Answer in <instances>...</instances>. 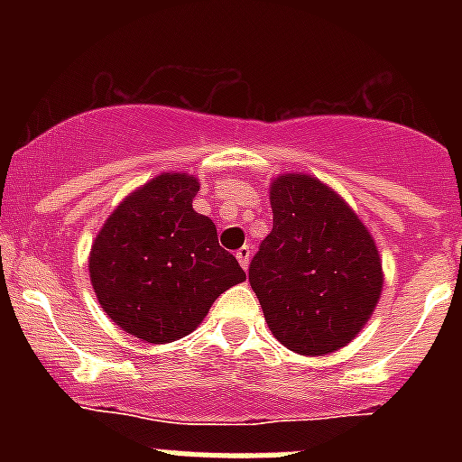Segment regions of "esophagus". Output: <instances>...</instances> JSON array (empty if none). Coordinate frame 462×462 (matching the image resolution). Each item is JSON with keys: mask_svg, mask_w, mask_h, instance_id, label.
<instances>
[{"mask_svg": "<svg viewBox=\"0 0 462 462\" xmlns=\"http://www.w3.org/2000/svg\"><path fill=\"white\" fill-rule=\"evenodd\" d=\"M250 256H252V247H247V245H243V247L236 252V259L240 261V266H243V268L250 266Z\"/></svg>", "mask_w": 462, "mask_h": 462, "instance_id": "1", "label": "esophagus"}]
</instances>
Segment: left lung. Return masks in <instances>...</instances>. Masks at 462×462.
<instances>
[{
	"label": "left lung",
	"mask_w": 462,
	"mask_h": 462,
	"mask_svg": "<svg viewBox=\"0 0 462 462\" xmlns=\"http://www.w3.org/2000/svg\"><path fill=\"white\" fill-rule=\"evenodd\" d=\"M273 231L250 284L282 345L303 356L337 352L361 333L383 287L370 231L345 199L303 173L271 185Z\"/></svg>",
	"instance_id": "left-lung-1"
}]
</instances>
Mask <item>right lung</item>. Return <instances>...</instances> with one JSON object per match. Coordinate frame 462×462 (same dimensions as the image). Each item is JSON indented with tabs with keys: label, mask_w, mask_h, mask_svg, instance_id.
Returning <instances> with one entry per match:
<instances>
[{
	"label": "right lung",
	"mask_w": 462,
	"mask_h": 462,
	"mask_svg": "<svg viewBox=\"0 0 462 462\" xmlns=\"http://www.w3.org/2000/svg\"><path fill=\"white\" fill-rule=\"evenodd\" d=\"M196 191L191 175H157L110 212L89 252L104 312L152 345L189 336L219 293L245 280L212 219L191 208Z\"/></svg>",
	"instance_id": "obj_1"
}]
</instances>
